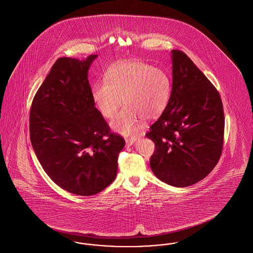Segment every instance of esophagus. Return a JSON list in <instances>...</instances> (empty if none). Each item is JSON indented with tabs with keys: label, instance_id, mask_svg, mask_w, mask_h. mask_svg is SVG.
<instances>
[{
	"label": "esophagus",
	"instance_id": "34e87169",
	"mask_svg": "<svg viewBox=\"0 0 253 253\" xmlns=\"http://www.w3.org/2000/svg\"><path fill=\"white\" fill-rule=\"evenodd\" d=\"M136 140V136L135 135H132V136H129V137H126L125 138V141H126V146L129 147L131 145L133 144V142Z\"/></svg>",
	"mask_w": 253,
	"mask_h": 253
}]
</instances>
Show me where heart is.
Instances as JSON below:
<instances>
[{
	"instance_id": "obj_1",
	"label": "heart",
	"mask_w": 253,
	"mask_h": 253,
	"mask_svg": "<svg viewBox=\"0 0 253 253\" xmlns=\"http://www.w3.org/2000/svg\"><path fill=\"white\" fill-rule=\"evenodd\" d=\"M92 98L105 118H113L122 102L126 106L111 122L117 132L131 133L142 119L153 121L166 108L170 96V81L164 70L142 61H124L111 67L105 83L92 86Z\"/></svg>"
}]
</instances>
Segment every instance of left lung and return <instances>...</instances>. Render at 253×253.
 Returning a JSON list of instances; mask_svg holds the SVG:
<instances>
[{
  "label": "left lung",
  "instance_id": "8db88e82",
  "mask_svg": "<svg viewBox=\"0 0 253 253\" xmlns=\"http://www.w3.org/2000/svg\"><path fill=\"white\" fill-rule=\"evenodd\" d=\"M172 88L146 136L155 143L153 172L174 187H188L216 166L223 150V103L214 85L183 51L172 50Z\"/></svg>",
  "mask_w": 253,
  "mask_h": 253
}]
</instances>
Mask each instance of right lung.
<instances>
[{
    "label": "right lung",
    "mask_w": 253,
    "mask_h": 253,
    "mask_svg": "<svg viewBox=\"0 0 253 253\" xmlns=\"http://www.w3.org/2000/svg\"><path fill=\"white\" fill-rule=\"evenodd\" d=\"M86 60L59 58L33 98L30 140L49 177L69 193L90 196L115 180L125 146L95 107Z\"/></svg>",
    "instance_id": "right-lung-1"
}]
</instances>
